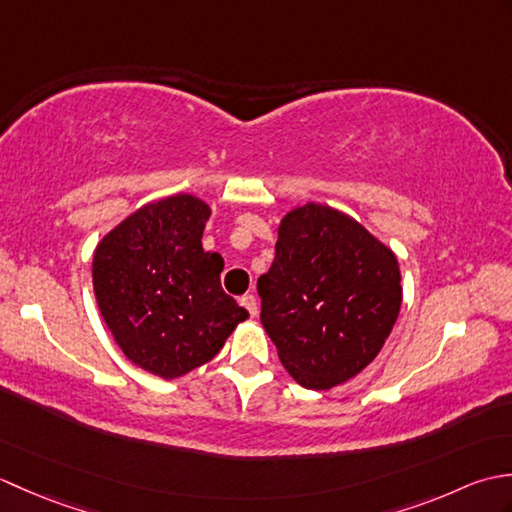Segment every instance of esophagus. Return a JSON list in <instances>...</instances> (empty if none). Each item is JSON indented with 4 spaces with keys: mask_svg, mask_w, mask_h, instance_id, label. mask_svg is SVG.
Masks as SVG:
<instances>
[{
    "mask_svg": "<svg viewBox=\"0 0 512 512\" xmlns=\"http://www.w3.org/2000/svg\"><path fill=\"white\" fill-rule=\"evenodd\" d=\"M239 303L248 310L250 317H257V299L253 295H244L242 299H239Z\"/></svg>",
    "mask_w": 512,
    "mask_h": 512,
    "instance_id": "34e87169",
    "label": "esophagus"
}]
</instances>
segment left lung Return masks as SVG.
Masks as SVG:
<instances>
[{"label":"left lung","mask_w":512,"mask_h":512,"mask_svg":"<svg viewBox=\"0 0 512 512\" xmlns=\"http://www.w3.org/2000/svg\"><path fill=\"white\" fill-rule=\"evenodd\" d=\"M259 277L262 323L301 387L330 389L383 350L402 303L398 259L354 217L308 202L279 224Z\"/></svg>","instance_id":"obj_1"}]
</instances>
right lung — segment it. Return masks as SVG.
Wrapping results in <instances>:
<instances>
[{
	"label": "right lung",
	"mask_w": 512,
	"mask_h": 512,
	"mask_svg": "<svg viewBox=\"0 0 512 512\" xmlns=\"http://www.w3.org/2000/svg\"><path fill=\"white\" fill-rule=\"evenodd\" d=\"M209 215L195 195H169L140 206L94 250V295L114 341L167 380L209 363L248 319L222 290V255L202 248Z\"/></svg>",
	"instance_id": "1"
}]
</instances>
